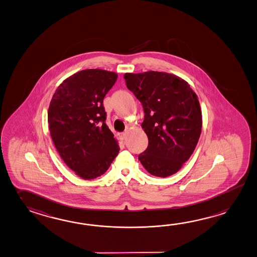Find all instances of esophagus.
Returning <instances> with one entry per match:
<instances>
[{
    "label": "esophagus",
    "mask_w": 257,
    "mask_h": 257,
    "mask_svg": "<svg viewBox=\"0 0 257 257\" xmlns=\"http://www.w3.org/2000/svg\"><path fill=\"white\" fill-rule=\"evenodd\" d=\"M120 137L122 139H125L127 137V132H123V133H120Z\"/></svg>",
    "instance_id": "obj_1"
}]
</instances>
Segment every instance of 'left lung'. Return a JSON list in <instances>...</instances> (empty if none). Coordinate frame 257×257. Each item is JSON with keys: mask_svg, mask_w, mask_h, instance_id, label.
<instances>
[{"mask_svg": "<svg viewBox=\"0 0 257 257\" xmlns=\"http://www.w3.org/2000/svg\"><path fill=\"white\" fill-rule=\"evenodd\" d=\"M126 86L142 103L149 147L138 156L150 174L169 177L192 156L202 130L197 95L177 75L149 71L126 73Z\"/></svg>", "mask_w": 257, "mask_h": 257, "instance_id": "obj_1", "label": "left lung"}]
</instances>
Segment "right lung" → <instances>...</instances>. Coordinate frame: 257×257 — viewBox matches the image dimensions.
Instances as JSON below:
<instances>
[{
	"instance_id": "right-lung-1",
	"label": "right lung",
	"mask_w": 257,
	"mask_h": 257,
	"mask_svg": "<svg viewBox=\"0 0 257 257\" xmlns=\"http://www.w3.org/2000/svg\"><path fill=\"white\" fill-rule=\"evenodd\" d=\"M117 77L101 69L80 71L63 80L50 103L52 142L63 162L84 180L104 174L120 150L102 104Z\"/></svg>"
}]
</instances>
